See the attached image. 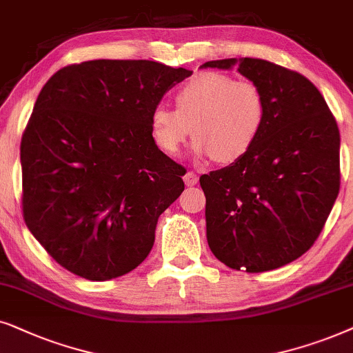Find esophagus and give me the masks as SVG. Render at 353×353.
<instances>
[{"label": "esophagus", "mask_w": 353, "mask_h": 353, "mask_svg": "<svg viewBox=\"0 0 353 353\" xmlns=\"http://www.w3.org/2000/svg\"><path fill=\"white\" fill-rule=\"evenodd\" d=\"M184 182H185V185H189V187L195 185L196 182H199V176H196L194 171H187L184 176Z\"/></svg>", "instance_id": "34e87169"}]
</instances>
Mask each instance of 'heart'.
I'll use <instances>...</instances> for the list:
<instances>
[{
  "label": "heart",
  "mask_w": 353,
  "mask_h": 353,
  "mask_svg": "<svg viewBox=\"0 0 353 353\" xmlns=\"http://www.w3.org/2000/svg\"><path fill=\"white\" fill-rule=\"evenodd\" d=\"M176 110L159 105L152 132L159 148L176 154L195 135L194 153L232 163L250 152L266 122V97L258 83L221 72H200L177 88Z\"/></svg>",
  "instance_id": "1"
}]
</instances>
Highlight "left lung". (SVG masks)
<instances>
[{"instance_id":"obj_1","label":"left lung","mask_w":353,"mask_h":353,"mask_svg":"<svg viewBox=\"0 0 353 353\" xmlns=\"http://www.w3.org/2000/svg\"><path fill=\"white\" fill-rule=\"evenodd\" d=\"M237 70L266 97V122L250 152L200 177L206 239L237 271L263 272L302 256L323 231L339 194L341 135L316 87L265 59L208 61Z\"/></svg>"}]
</instances>
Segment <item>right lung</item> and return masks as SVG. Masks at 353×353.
I'll use <instances>...</instances> for the list:
<instances>
[{
    "instance_id": "1",
    "label": "right lung",
    "mask_w": 353,
    "mask_h": 353,
    "mask_svg": "<svg viewBox=\"0 0 353 353\" xmlns=\"http://www.w3.org/2000/svg\"><path fill=\"white\" fill-rule=\"evenodd\" d=\"M192 75L157 61L95 59L59 69L21 142L27 228L65 270L110 281L135 270L159 214L184 190L154 143L152 112Z\"/></svg>"
}]
</instances>
